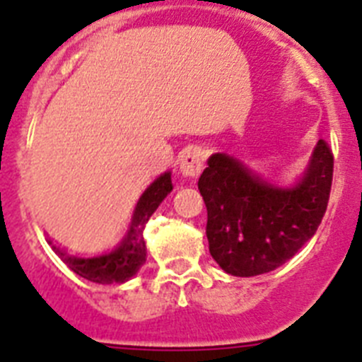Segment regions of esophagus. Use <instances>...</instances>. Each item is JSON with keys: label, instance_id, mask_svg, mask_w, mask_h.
<instances>
[{"label": "esophagus", "instance_id": "1", "mask_svg": "<svg viewBox=\"0 0 362 362\" xmlns=\"http://www.w3.org/2000/svg\"><path fill=\"white\" fill-rule=\"evenodd\" d=\"M179 172L187 179H196L203 172V153L196 146H188L179 158Z\"/></svg>", "mask_w": 362, "mask_h": 362}]
</instances>
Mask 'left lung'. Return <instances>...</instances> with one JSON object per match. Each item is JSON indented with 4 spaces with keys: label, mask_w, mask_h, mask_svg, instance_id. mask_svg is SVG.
Masks as SVG:
<instances>
[{
    "label": "left lung",
    "mask_w": 362,
    "mask_h": 362,
    "mask_svg": "<svg viewBox=\"0 0 362 362\" xmlns=\"http://www.w3.org/2000/svg\"><path fill=\"white\" fill-rule=\"evenodd\" d=\"M334 177V153L319 139L293 187L268 183L241 161L214 153L199 177L212 257L226 274L261 276L297 254L321 225Z\"/></svg>",
    "instance_id": "obj_1"
}]
</instances>
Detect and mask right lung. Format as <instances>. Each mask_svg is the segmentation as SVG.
Masks as SVG:
<instances>
[{
  "instance_id": "add662e5",
  "label": "right lung",
  "mask_w": 362,
  "mask_h": 362,
  "mask_svg": "<svg viewBox=\"0 0 362 362\" xmlns=\"http://www.w3.org/2000/svg\"><path fill=\"white\" fill-rule=\"evenodd\" d=\"M172 190L170 172H165L161 177H158L143 192V196L137 201L134 209L132 221L119 243L112 250L105 254L90 255V257H81V255L69 254L65 248L54 245L52 250L56 252L57 257L63 263L76 272L78 276L99 284H112V283H124L130 277H134L146 261V246L143 239V230L148 223L150 216L156 212L161 201L165 199L166 194Z\"/></svg>"
}]
</instances>
